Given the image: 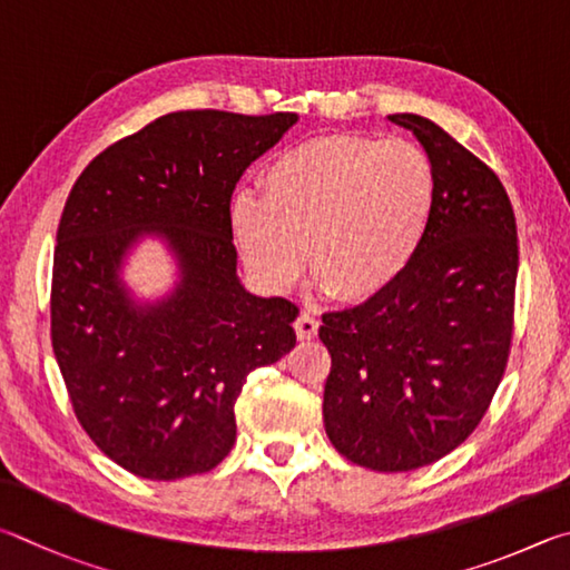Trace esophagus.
I'll return each mask as SVG.
<instances>
[{
  "instance_id": "1",
  "label": "esophagus",
  "mask_w": 570,
  "mask_h": 570,
  "mask_svg": "<svg viewBox=\"0 0 570 570\" xmlns=\"http://www.w3.org/2000/svg\"><path fill=\"white\" fill-rule=\"evenodd\" d=\"M317 327H321V323H317V317L311 311H303L301 315H297L295 333L301 341H313V337L317 335Z\"/></svg>"
}]
</instances>
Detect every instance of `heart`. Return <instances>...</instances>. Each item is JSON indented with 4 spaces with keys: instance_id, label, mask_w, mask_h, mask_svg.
Instances as JSON below:
<instances>
[{
    "instance_id": "heart-1",
    "label": "heart",
    "mask_w": 570,
    "mask_h": 570,
    "mask_svg": "<svg viewBox=\"0 0 570 570\" xmlns=\"http://www.w3.org/2000/svg\"><path fill=\"white\" fill-rule=\"evenodd\" d=\"M259 189L263 197L237 193L229 205L253 275L285 291L311 255L317 283L351 303L373 301L403 277L435 209V173L421 147L357 132L283 149L259 173Z\"/></svg>"
}]
</instances>
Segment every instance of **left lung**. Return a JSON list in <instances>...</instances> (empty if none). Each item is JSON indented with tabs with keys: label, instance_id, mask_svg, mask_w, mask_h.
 I'll return each mask as SVG.
<instances>
[{
	"label": "left lung",
	"instance_id": "1",
	"mask_svg": "<svg viewBox=\"0 0 570 570\" xmlns=\"http://www.w3.org/2000/svg\"><path fill=\"white\" fill-rule=\"evenodd\" d=\"M411 129L435 173L421 253L393 287L325 313L333 357L325 433L347 461L377 473L431 465L455 451L491 405L513 337L515 215L501 179L421 115Z\"/></svg>",
	"mask_w": 570,
	"mask_h": 570
}]
</instances>
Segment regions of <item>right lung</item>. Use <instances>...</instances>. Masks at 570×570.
Masks as SVG:
<instances>
[{
    "label": "right lung",
    "instance_id": "add662e5",
    "mask_svg": "<svg viewBox=\"0 0 570 570\" xmlns=\"http://www.w3.org/2000/svg\"><path fill=\"white\" fill-rule=\"evenodd\" d=\"M295 112H169L99 153L67 197L52 267V347L87 435L149 481L213 471L233 451L255 367L295 347L297 305L239 285L229 199ZM142 236L180 273L137 304L118 277Z\"/></svg>",
    "mask_w": 570,
    "mask_h": 570
}]
</instances>
